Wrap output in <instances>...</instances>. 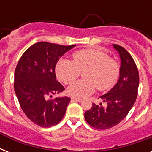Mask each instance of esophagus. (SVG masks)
<instances>
[{
    "mask_svg": "<svg viewBox=\"0 0 152 152\" xmlns=\"http://www.w3.org/2000/svg\"><path fill=\"white\" fill-rule=\"evenodd\" d=\"M72 102H81L80 99H76V98H72L71 99Z\"/></svg>",
    "mask_w": 152,
    "mask_h": 152,
    "instance_id": "1",
    "label": "esophagus"
}]
</instances>
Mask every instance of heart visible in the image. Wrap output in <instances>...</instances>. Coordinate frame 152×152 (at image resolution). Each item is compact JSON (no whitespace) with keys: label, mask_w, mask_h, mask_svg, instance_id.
<instances>
[{"label":"heart","mask_w":152,"mask_h":152,"mask_svg":"<svg viewBox=\"0 0 152 152\" xmlns=\"http://www.w3.org/2000/svg\"><path fill=\"white\" fill-rule=\"evenodd\" d=\"M73 61L61 59L56 64L57 78L64 84H69L83 72L85 80L74 82L68 88L70 96L85 98L95 91L108 90L116 83L120 75V65L108 53L97 49H87L75 52Z\"/></svg>","instance_id":"obj_1"}]
</instances>
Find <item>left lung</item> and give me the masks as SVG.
<instances>
[{"label":"left lung","instance_id":"obj_1","mask_svg":"<svg viewBox=\"0 0 152 152\" xmlns=\"http://www.w3.org/2000/svg\"><path fill=\"white\" fill-rule=\"evenodd\" d=\"M113 46L120 55L119 80L110 91L100 96L107 103L106 107L92 103V107L84 113L86 121L98 129H108L119 124L127 116L137 97L139 72L137 64L122 46Z\"/></svg>","mask_w":152,"mask_h":152}]
</instances>
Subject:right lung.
Masks as SVG:
<instances>
[{
	"instance_id": "right-lung-1",
	"label": "right lung",
	"mask_w": 152,
	"mask_h": 152,
	"mask_svg": "<svg viewBox=\"0 0 152 152\" xmlns=\"http://www.w3.org/2000/svg\"><path fill=\"white\" fill-rule=\"evenodd\" d=\"M75 46L37 42L23 53L16 65L15 95L26 116L40 127L57 125L64 116L70 98L49 97L64 90L56 80L55 67L60 57Z\"/></svg>"
}]
</instances>
